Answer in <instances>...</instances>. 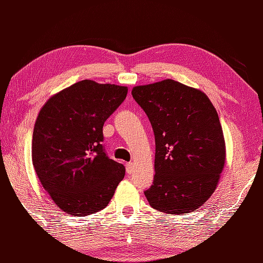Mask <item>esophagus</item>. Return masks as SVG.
I'll use <instances>...</instances> for the list:
<instances>
[{"instance_id":"esophagus-1","label":"esophagus","mask_w":263,"mask_h":263,"mask_svg":"<svg viewBox=\"0 0 263 263\" xmlns=\"http://www.w3.org/2000/svg\"><path fill=\"white\" fill-rule=\"evenodd\" d=\"M126 172L128 173V174H131V173L133 172V164L132 163H126Z\"/></svg>"}]
</instances>
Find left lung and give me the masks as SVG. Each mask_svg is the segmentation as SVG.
I'll list each match as a JSON object with an SVG mask.
<instances>
[{
	"label": "left lung",
	"mask_w": 263,
	"mask_h": 263,
	"mask_svg": "<svg viewBox=\"0 0 263 263\" xmlns=\"http://www.w3.org/2000/svg\"><path fill=\"white\" fill-rule=\"evenodd\" d=\"M132 96L156 142V174L144 195L160 212L190 214L215 192L226 163L217 110L203 91L172 79L133 87Z\"/></svg>",
	"instance_id": "left-lung-1"
}]
</instances>
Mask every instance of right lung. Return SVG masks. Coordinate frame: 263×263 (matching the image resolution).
Wrapping results in <instances>:
<instances>
[{"label":"right lung","mask_w":263,"mask_h":263,"mask_svg":"<svg viewBox=\"0 0 263 263\" xmlns=\"http://www.w3.org/2000/svg\"><path fill=\"white\" fill-rule=\"evenodd\" d=\"M127 87L82 80L44 104L33 126L31 159L59 209L83 217L104 209L125 174L103 147V125Z\"/></svg>","instance_id":"add662e5"}]
</instances>
